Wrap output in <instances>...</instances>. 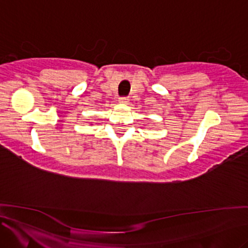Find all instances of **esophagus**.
Returning a JSON list of instances; mask_svg holds the SVG:
<instances>
[{"label":"esophagus","instance_id":"obj_1","mask_svg":"<svg viewBox=\"0 0 248 248\" xmlns=\"http://www.w3.org/2000/svg\"><path fill=\"white\" fill-rule=\"evenodd\" d=\"M120 103L121 104H128L129 99L127 97H122V98H120Z\"/></svg>","mask_w":248,"mask_h":248}]
</instances>
